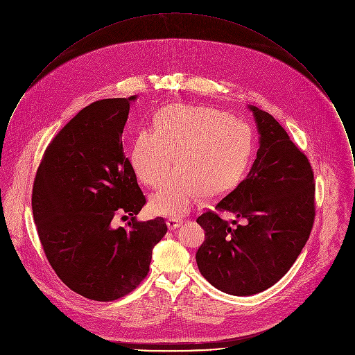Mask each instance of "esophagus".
<instances>
[{
	"instance_id": "obj_1",
	"label": "esophagus",
	"mask_w": 355,
	"mask_h": 355,
	"mask_svg": "<svg viewBox=\"0 0 355 355\" xmlns=\"http://www.w3.org/2000/svg\"><path fill=\"white\" fill-rule=\"evenodd\" d=\"M182 223H183V220H182L180 217H169V218H168V227H169L171 230L178 228Z\"/></svg>"
}]
</instances>
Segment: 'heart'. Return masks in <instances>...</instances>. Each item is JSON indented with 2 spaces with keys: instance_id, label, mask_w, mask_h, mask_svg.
<instances>
[{
  "instance_id": "1",
  "label": "heart",
  "mask_w": 355,
  "mask_h": 355,
  "mask_svg": "<svg viewBox=\"0 0 355 355\" xmlns=\"http://www.w3.org/2000/svg\"><path fill=\"white\" fill-rule=\"evenodd\" d=\"M252 150L249 127L206 106H168L154 117V130L138 132L131 164L142 183L157 189L168 178L173 153L178 169L153 196V210L183 214L203 196L230 193L243 178Z\"/></svg>"
}]
</instances>
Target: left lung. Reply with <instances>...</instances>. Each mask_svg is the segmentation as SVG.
Instances as JSON below:
<instances>
[{"instance_id": "obj_1", "label": "left lung", "mask_w": 355, "mask_h": 355, "mask_svg": "<svg viewBox=\"0 0 355 355\" xmlns=\"http://www.w3.org/2000/svg\"><path fill=\"white\" fill-rule=\"evenodd\" d=\"M250 107L261 134L253 166L214 209L197 217L205 230L200 272L231 295H253L277 283L302 252L315 217L310 161L273 116ZM224 209L245 223L223 220L218 211Z\"/></svg>"}]
</instances>
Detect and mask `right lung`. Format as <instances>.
Here are the masks:
<instances>
[{
	"mask_svg": "<svg viewBox=\"0 0 355 355\" xmlns=\"http://www.w3.org/2000/svg\"><path fill=\"white\" fill-rule=\"evenodd\" d=\"M130 98L93 102L51 139L33 186L45 255L76 294L100 302L134 291L149 273L166 221H137L146 198L123 149ZM128 219L124 227L115 217Z\"/></svg>",
	"mask_w": 355,
	"mask_h": 355,
	"instance_id": "obj_1",
	"label": "right lung"
}]
</instances>
